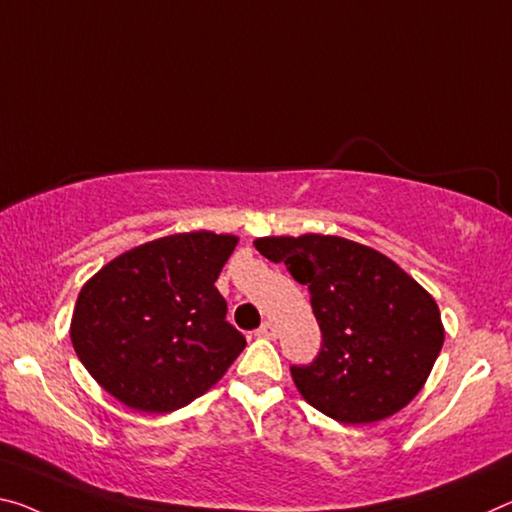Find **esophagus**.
Segmentation results:
<instances>
[{
    "label": "esophagus",
    "mask_w": 512,
    "mask_h": 512,
    "mask_svg": "<svg viewBox=\"0 0 512 512\" xmlns=\"http://www.w3.org/2000/svg\"><path fill=\"white\" fill-rule=\"evenodd\" d=\"M257 337H266V339H275L278 337V328H275V323L271 321H264L262 326L257 328Z\"/></svg>",
    "instance_id": "34e87169"
}]
</instances>
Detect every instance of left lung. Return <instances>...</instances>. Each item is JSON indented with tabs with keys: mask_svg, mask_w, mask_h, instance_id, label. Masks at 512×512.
<instances>
[{
	"mask_svg": "<svg viewBox=\"0 0 512 512\" xmlns=\"http://www.w3.org/2000/svg\"><path fill=\"white\" fill-rule=\"evenodd\" d=\"M255 248L310 289L321 351L291 367L307 403L342 424H373L415 399L444 344L440 310L417 280L330 234L264 237Z\"/></svg>",
	"mask_w": 512,
	"mask_h": 512,
	"instance_id": "left-lung-1",
	"label": "left lung"
}]
</instances>
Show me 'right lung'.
I'll return each mask as SVG.
<instances>
[{
    "label": "right lung",
    "instance_id": "right-lung-1",
    "mask_svg": "<svg viewBox=\"0 0 512 512\" xmlns=\"http://www.w3.org/2000/svg\"><path fill=\"white\" fill-rule=\"evenodd\" d=\"M237 241L205 230L170 234L111 259L81 287L72 346L127 408H184L239 358L246 337L225 321L214 287Z\"/></svg>",
    "mask_w": 512,
    "mask_h": 512
}]
</instances>
